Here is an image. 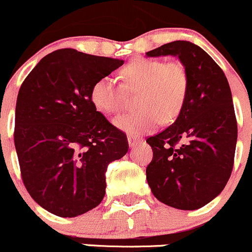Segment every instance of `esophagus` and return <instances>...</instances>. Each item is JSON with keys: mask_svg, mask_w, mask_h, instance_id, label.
I'll list each match as a JSON object with an SVG mask.
<instances>
[{"mask_svg": "<svg viewBox=\"0 0 252 252\" xmlns=\"http://www.w3.org/2000/svg\"><path fill=\"white\" fill-rule=\"evenodd\" d=\"M141 141H142V140L137 139V137H135V136H130V135L128 136L129 147H130V148H134L135 146H137V145H139Z\"/></svg>", "mask_w": 252, "mask_h": 252, "instance_id": "esophagus-1", "label": "esophagus"}]
</instances>
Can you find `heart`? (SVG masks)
<instances>
[{"instance_id":"heart-1","label":"heart","mask_w":252,"mask_h":252,"mask_svg":"<svg viewBox=\"0 0 252 252\" xmlns=\"http://www.w3.org/2000/svg\"><path fill=\"white\" fill-rule=\"evenodd\" d=\"M124 86L113 76H102L93 84L92 104L107 115L122 110L126 89L137 91L140 110L115 118L121 130L133 136L146 134L164 121L176 118L184 107L189 92V73L180 62L164 63L159 59L135 58L121 71Z\"/></svg>"}]
</instances>
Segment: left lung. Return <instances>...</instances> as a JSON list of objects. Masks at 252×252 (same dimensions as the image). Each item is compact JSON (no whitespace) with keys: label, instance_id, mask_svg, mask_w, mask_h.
I'll list each match as a JSON object with an SVG mask.
<instances>
[{"label":"left lung","instance_id":"obj_1","mask_svg":"<svg viewBox=\"0 0 252 252\" xmlns=\"http://www.w3.org/2000/svg\"><path fill=\"white\" fill-rule=\"evenodd\" d=\"M166 55L186 67L189 92L176 121L146 140L153 150L146 179L159 202L195 210L215 199L232 174L238 136L232 93L221 67L197 44L174 41L146 53Z\"/></svg>","mask_w":252,"mask_h":252}]
</instances>
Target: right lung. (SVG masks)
Instances as JSON below:
<instances>
[{
	"mask_svg": "<svg viewBox=\"0 0 252 252\" xmlns=\"http://www.w3.org/2000/svg\"><path fill=\"white\" fill-rule=\"evenodd\" d=\"M124 60L65 48L41 59L21 84L14 144L32 199L60 217H76L105 197L107 165L128 140L91 100L95 82Z\"/></svg>",
	"mask_w": 252,
	"mask_h": 252,
	"instance_id": "right-lung-1",
	"label": "right lung"
}]
</instances>
